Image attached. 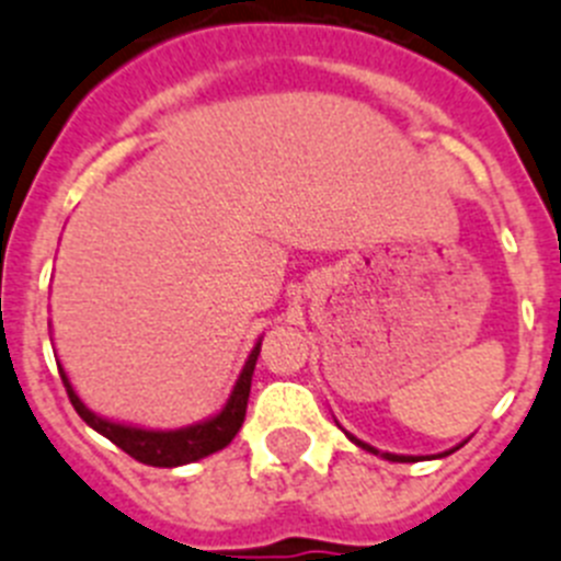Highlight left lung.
<instances>
[{"instance_id":"left-lung-1","label":"left lung","mask_w":561,"mask_h":561,"mask_svg":"<svg viewBox=\"0 0 561 561\" xmlns=\"http://www.w3.org/2000/svg\"><path fill=\"white\" fill-rule=\"evenodd\" d=\"M350 440H355V437L350 435ZM355 443H358V446H362V449L373 451V455L387 457V460H392V462H415V460H421V457H403V455H389V451H378V449H373V446H367V443H362V440H355Z\"/></svg>"}]
</instances>
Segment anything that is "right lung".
I'll return each instance as SVG.
<instances>
[{
	"instance_id": "1",
	"label": "right lung",
	"mask_w": 561,
	"mask_h": 561,
	"mask_svg": "<svg viewBox=\"0 0 561 561\" xmlns=\"http://www.w3.org/2000/svg\"><path fill=\"white\" fill-rule=\"evenodd\" d=\"M256 358H260V344L251 350L248 355L245 369L240 373V381L233 387L231 398H228L226 409L220 415H214L211 421L197 423V426L178 428V432H149V428H135L124 426V423H112L104 417L92 415L90 409L81 403V398L76 396L72 383L67 381V373L58 367V375L65 381L67 396L70 403L76 407V412L81 415V421L87 426H92L95 432H101L104 437H110L118 449H124L126 455L135 457L138 462L146 466H160V469H174V466H186V462L199 460V457H208L214 451L226 449L228 443L233 440V435L240 432L242 421H245L248 409V396H251V378L253 367H256Z\"/></svg>"
}]
</instances>
